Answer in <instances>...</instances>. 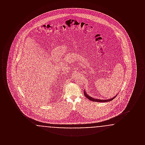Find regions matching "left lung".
I'll return each instance as SVG.
<instances>
[{
    "instance_id": "1",
    "label": "left lung",
    "mask_w": 145,
    "mask_h": 145,
    "mask_svg": "<svg viewBox=\"0 0 145 145\" xmlns=\"http://www.w3.org/2000/svg\"><path fill=\"white\" fill-rule=\"evenodd\" d=\"M84 95L85 96L87 97L88 99H89L90 101H93V102H110L111 101L113 100L117 96V95H116L115 97H114L113 98H110V99H96V98H94L92 97H90L86 93V92H85V90H84Z\"/></svg>"
}]
</instances>
